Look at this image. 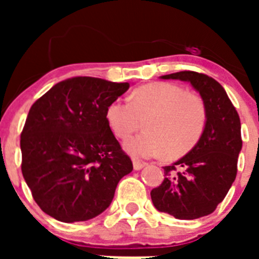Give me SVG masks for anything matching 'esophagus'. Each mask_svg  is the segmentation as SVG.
I'll list each match as a JSON object with an SVG mask.
<instances>
[{"instance_id":"esophagus-1","label":"esophagus","mask_w":259,"mask_h":259,"mask_svg":"<svg viewBox=\"0 0 259 259\" xmlns=\"http://www.w3.org/2000/svg\"><path fill=\"white\" fill-rule=\"evenodd\" d=\"M144 166H145V163H143V162L136 161V159H134V170L140 171Z\"/></svg>"}]
</instances>
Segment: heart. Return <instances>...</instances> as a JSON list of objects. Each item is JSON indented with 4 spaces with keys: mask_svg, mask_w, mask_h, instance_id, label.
<instances>
[{
    "mask_svg": "<svg viewBox=\"0 0 259 259\" xmlns=\"http://www.w3.org/2000/svg\"><path fill=\"white\" fill-rule=\"evenodd\" d=\"M146 118V132L125 144L128 152L146 158L168 148L171 154H180L200 140L206 124V110L197 96L170 83L141 87L131 96V101L116 100L106 110L110 130L122 140L136 132Z\"/></svg>",
    "mask_w": 259,
    "mask_h": 259,
    "instance_id": "b5f03b06",
    "label": "heart"
}]
</instances>
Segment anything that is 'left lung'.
<instances>
[{"instance_id": "left-lung-1", "label": "left lung", "mask_w": 259, "mask_h": 259, "mask_svg": "<svg viewBox=\"0 0 259 259\" xmlns=\"http://www.w3.org/2000/svg\"><path fill=\"white\" fill-rule=\"evenodd\" d=\"M161 79L191 83L206 110L200 140L184 157L163 167V182L150 192L158 211L192 221L211 214L235 182L242 148L241 123L224 88L212 77L180 71Z\"/></svg>"}]
</instances>
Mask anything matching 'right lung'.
I'll use <instances>...</instances> for the list:
<instances>
[{"label":"right lung","mask_w":259,"mask_h":259,"mask_svg":"<svg viewBox=\"0 0 259 259\" xmlns=\"http://www.w3.org/2000/svg\"><path fill=\"white\" fill-rule=\"evenodd\" d=\"M128 83L77 76L59 81L29 109L20 135L22 172L40 209L65 223L104 212L134 170L106 120Z\"/></svg>","instance_id":"obj_1"}]
</instances>
